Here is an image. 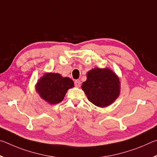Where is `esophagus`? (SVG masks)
<instances>
[{
    "instance_id": "obj_1",
    "label": "esophagus",
    "mask_w": 157,
    "mask_h": 157,
    "mask_svg": "<svg viewBox=\"0 0 157 157\" xmlns=\"http://www.w3.org/2000/svg\"><path fill=\"white\" fill-rule=\"evenodd\" d=\"M80 85H81L80 80H79V79H76V80L75 81V86L76 87H79L80 86Z\"/></svg>"
}]
</instances>
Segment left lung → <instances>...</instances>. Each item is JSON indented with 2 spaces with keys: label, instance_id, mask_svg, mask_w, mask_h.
Segmentation results:
<instances>
[{
  "label": "left lung",
  "instance_id": "1",
  "mask_svg": "<svg viewBox=\"0 0 157 157\" xmlns=\"http://www.w3.org/2000/svg\"><path fill=\"white\" fill-rule=\"evenodd\" d=\"M86 78L82 89L88 100L97 107H107L120 95V80L109 68L91 69L87 73Z\"/></svg>",
  "mask_w": 157,
  "mask_h": 157
}]
</instances>
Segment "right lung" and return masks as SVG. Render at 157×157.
Listing matches in <instances>:
<instances>
[{"label": "right lung", "mask_w": 157, "mask_h": 157, "mask_svg": "<svg viewBox=\"0 0 157 157\" xmlns=\"http://www.w3.org/2000/svg\"><path fill=\"white\" fill-rule=\"evenodd\" d=\"M74 86V82L69 78H63L59 73L44 74L36 84V91L42 99L50 104L62 102L69 89Z\"/></svg>", "instance_id": "obj_1"}]
</instances>
